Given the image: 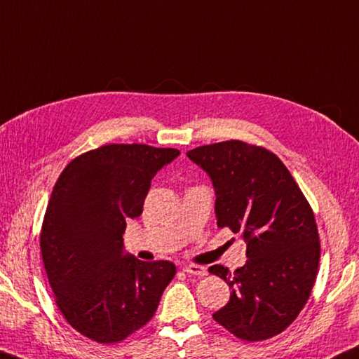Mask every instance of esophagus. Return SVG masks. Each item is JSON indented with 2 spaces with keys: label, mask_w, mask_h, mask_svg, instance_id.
<instances>
[{
  "label": "esophagus",
  "mask_w": 359,
  "mask_h": 359,
  "mask_svg": "<svg viewBox=\"0 0 359 359\" xmlns=\"http://www.w3.org/2000/svg\"><path fill=\"white\" fill-rule=\"evenodd\" d=\"M184 271H185V273H188V275H196V276H205V275H207L205 266L196 265V264L184 265Z\"/></svg>",
  "instance_id": "obj_1"
}]
</instances>
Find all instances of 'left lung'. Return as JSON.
<instances>
[{
  "mask_svg": "<svg viewBox=\"0 0 359 359\" xmlns=\"http://www.w3.org/2000/svg\"><path fill=\"white\" fill-rule=\"evenodd\" d=\"M210 175L218 227L246 242V264L224 279L231 299L215 322L248 342L270 339L289 327L314 287L320 240L314 212L289 169L262 146L231 140L187 154Z\"/></svg>",
  "mask_w": 359,
  "mask_h": 359,
  "instance_id": "left-lung-1",
  "label": "left lung"
}]
</instances>
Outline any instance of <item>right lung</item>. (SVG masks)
Instances as JSON below:
<instances>
[{
	"label": "right lung",
	"instance_id": "1",
	"mask_svg": "<svg viewBox=\"0 0 359 359\" xmlns=\"http://www.w3.org/2000/svg\"><path fill=\"white\" fill-rule=\"evenodd\" d=\"M180 152L107 144L64 168L45 210L41 252L57 309L99 344L144 327L175 276L169 260L142 262L122 251L127 219L142 213L151 182Z\"/></svg>",
	"mask_w": 359,
	"mask_h": 359
}]
</instances>
